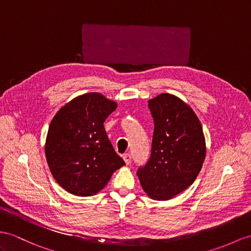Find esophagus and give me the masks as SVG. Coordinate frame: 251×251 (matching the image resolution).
I'll return each instance as SVG.
<instances>
[{
	"label": "esophagus",
	"instance_id": "obj_1",
	"mask_svg": "<svg viewBox=\"0 0 251 251\" xmlns=\"http://www.w3.org/2000/svg\"><path fill=\"white\" fill-rule=\"evenodd\" d=\"M124 160H125V162H126V165L131 164V160H132L131 154H130V153H126V154H124Z\"/></svg>",
	"mask_w": 251,
	"mask_h": 251
}]
</instances>
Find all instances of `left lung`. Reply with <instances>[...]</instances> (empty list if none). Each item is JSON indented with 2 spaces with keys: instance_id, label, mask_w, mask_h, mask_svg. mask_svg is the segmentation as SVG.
Wrapping results in <instances>:
<instances>
[{
  "instance_id": "1",
  "label": "left lung",
  "mask_w": 251,
  "mask_h": 251,
  "mask_svg": "<svg viewBox=\"0 0 251 251\" xmlns=\"http://www.w3.org/2000/svg\"><path fill=\"white\" fill-rule=\"evenodd\" d=\"M154 121L151 154L137 169L144 191L152 199L168 200L193 184L205 157V139L198 117L170 94L148 101Z\"/></svg>"
}]
</instances>
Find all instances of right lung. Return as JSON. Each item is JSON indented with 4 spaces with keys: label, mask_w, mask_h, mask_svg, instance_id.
I'll use <instances>...</instances> for the list:
<instances>
[{
    "label": "right lung",
    "mask_w": 251,
    "mask_h": 251,
    "mask_svg": "<svg viewBox=\"0 0 251 251\" xmlns=\"http://www.w3.org/2000/svg\"><path fill=\"white\" fill-rule=\"evenodd\" d=\"M117 104L100 94L75 98L54 116L49 126L46 156L58 184L75 196H93L126 165L116 153L104 121Z\"/></svg>",
    "instance_id": "add662e5"
}]
</instances>
